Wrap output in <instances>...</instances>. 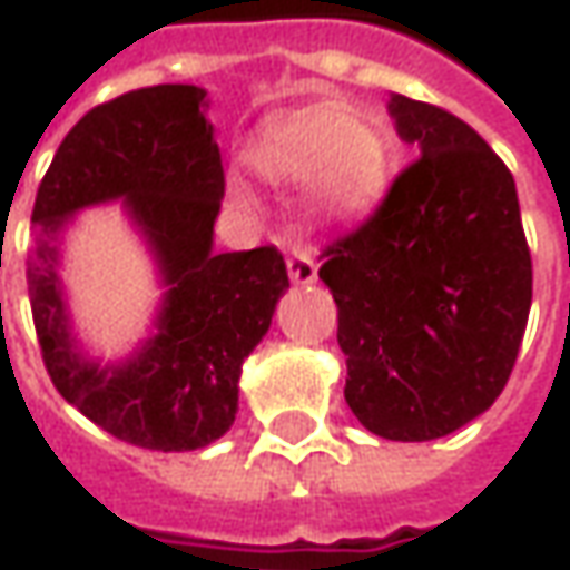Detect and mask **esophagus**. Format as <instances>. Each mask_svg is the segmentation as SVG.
Listing matches in <instances>:
<instances>
[{"mask_svg": "<svg viewBox=\"0 0 570 570\" xmlns=\"http://www.w3.org/2000/svg\"><path fill=\"white\" fill-rule=\"evenodd\" d=\"M288 275H292V282L297 285H311L314 278H317V263H314V256L307 250H292L288 256Z\"/></svg>", "mask_w": 570, "mask_h": 570, "instance_id": "obj_1", "label": "esophagus"}]
</instances>
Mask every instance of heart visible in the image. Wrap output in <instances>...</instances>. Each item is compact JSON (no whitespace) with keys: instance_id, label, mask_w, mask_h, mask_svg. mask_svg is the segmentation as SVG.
<instances>
[{"instance_id":"1","label":"heart","mask_w":570,"mask_h":570,"mask_svg":"<svg viewBox=\"0 0 570 570\" xmlns=\"http://www.w3.org/2000/svg\"><path fill=\"white\" fill-rule=\"evenodd\" d=\"M256 170L278 184H311L326 215H355L386 187L390 155L381 129L355 110L317 104L285 114L250 148Z\"/></svg>"}]
</instances>
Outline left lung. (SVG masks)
<instances>
[{
    "label": "left lung",
    "mask_w": 570,
    "mask_h": 570,
    "mask_svg": "<svg viewBox=\"0 0 570 570\" xmlns=\"http://www.w3.org/2000/svg\"><path fill=\"white\" fill-rule=\"evenodd\" d=\"M419 158L358 228L323 250L340 307L345 403L386 441H434L482 415L511 377L533 259L508 165L470 122L393 95Z\"/></svg>",
    "instance_id": "obj_1"
}]
</instances>
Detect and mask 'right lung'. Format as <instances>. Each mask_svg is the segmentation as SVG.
I'll list each match as a JSON object with an SVG mask.
<instances>
[{
    "instance_id": "add662e5",
    "label": "right lung",
    "mask_w": 570,
    "mask_h": 570,
    "mask_svg": "<svg viewBox=\"0 0 570 570\" xmlns=\"http://www.w3.org/2000/svg\"><path fill=\"white\" fill-rule=\"evenodd\" d=\"M206 91L155 85L98 104L69 129L43 174L31 222L28 295L40 355L66 403L145 450H199L237 415L240 364L288 288L275 247L212 250L225 167ZM126 198L170 284L159 336L126 365L85 360L58 288V234L78 207Z\"/></svg>"
}]
</instances>
